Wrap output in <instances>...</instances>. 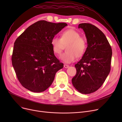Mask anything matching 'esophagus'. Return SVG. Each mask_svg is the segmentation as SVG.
I'll use <instances>...</instances> for the list:
<instances>
[{
  "instance_id": "34e87169",
  "label": "esophagus",
  "mask_w": 122,
  "mask_h": 122,
  "mask_svg": "<svg viewBox=\"0 0 122 122\" xmlns=\"http://www.w3.org/2000/svg\"><path fill=\"white\" fill-rule=\"evenodd\" d=\"M64 67L65 68H68L69 67V66L68 65L64 64Z\"/></svg>"
}]
</instances>
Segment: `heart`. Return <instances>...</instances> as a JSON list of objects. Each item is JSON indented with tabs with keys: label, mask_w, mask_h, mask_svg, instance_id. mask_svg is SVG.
Listing matches in <instances>:
<instances>
[{
	"label": "heart",
	"mask_w": 122,
	"mask_h": 122,
	"mask_svg": "<svg viewBox=\"0 0 122 122\" xmlns=\"http://www.w3.org/2000/svg\"><path fill=\"white\" fill-rule=\"evenodd\" d=\"M52 50L55 54L59 55L64 46L67 51L62 53L60 59L65 63H71L75 61L76 57H81L85 53L87 44L84 37L81 36L79 32L73 29H69L64 31L61 38L53 37L51 41Z\"/></svg>",
	"instance_id": "obj_1"
}]
</instances>
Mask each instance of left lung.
<instances>
[{"instance_id": "obj_1", "label": "left lung", "mask_w": 122, "mask_h": 122, "mask_svg": "<svg viewBox=\"0 0 122 122\" xmlns=\"http://www.w3.org/2000/svg\"><path fill=\"white\" fill-rule=\"evenodd\" d=\"M78 27L85 31L87 47L75 65L76 73L72 82L78 92L89 94L98 90L110 73L112 48L103 32L95 25L81 23Z\"/></svg>"}]
</instances>
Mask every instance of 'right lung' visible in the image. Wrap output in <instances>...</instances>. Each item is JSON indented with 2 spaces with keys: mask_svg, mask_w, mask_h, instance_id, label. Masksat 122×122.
Segmentation results:
<instances>
[{
  "mask_svg": "<svg viewBox=\"0 0 122 122\" xmlns=\"http://www.w3.org/2000/svg\"><path fill=\"white\" fill-rule=\"evenodd\" d=\"M67 24L45 20L30 25L14 42L12 63L22 86L34 92L46 91L63 64L55 57L51 41Z\"/></svg>",
  "mask_w": 122,
  "mask_h": 122,
  "instance_id": "right-lung-1",
  "label": "right lung"
}]
</instances>
